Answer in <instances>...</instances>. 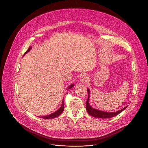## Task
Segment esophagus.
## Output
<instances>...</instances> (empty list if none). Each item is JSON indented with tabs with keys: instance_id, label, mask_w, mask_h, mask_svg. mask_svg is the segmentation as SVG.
Returning <instances> with one entry per match:
<instances>
[{
	"instance_id": "1",
	"label": "esophagus",
	"mask_w": 148,
	"mask_h": 148,
	"mask_svg": "<svg viewBox=\"0 0 148 148\" xmlns=\"http://www.w3.org/2000/svg\"><path fill=\"white\" fill-rule=\"evenodd\" d=\"M88 79V77L86 75H83L82 76V77H81V78L80 79V81L82 83H85L86 82H87Z\"/></svg>"
}]
</instances>
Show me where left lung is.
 <instances>
[{
  "mask_svg": "<svg viewBox=\"0 0 148 148\" xmlns=\"http://www.w3.org/2000/svg\"><path fill=\"white\" fill-rule=\"evenodd\" d=\"M87 91H88V97L87 100L86 101V110H87L88 113L92 116H93L95 118H103V119L111 118L112 117H114L115 116L117 115L118 114H119L122 112H123L128 107V106H127L123 109L119 110L118 111L115 112H106L102 111V110H99L97 109H95L91 106L89 103L90 97V90H89V88H87Z\"/></svg>",
  "mask_w": 148,
  "mask_h": 148,
  "instance_id": "obj_1",
  "label": "left lung"
}]
</instances>
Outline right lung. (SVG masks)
I'll list each match as a JSON object with an SVG mask.
<instances>
[{
  "instance_id": "right-lung-1",
  "label": "right lung",
  "mask_w": 148,
  "mask_h": 148,
  "mask_svg": "<svg viewBox=\"0 0 148 148\" xmlns=\"http://www.w3.org/2000/svg\"><path fill=\"white\" fill-rule=\"evenodd\" d=\"M32 48V47H30V48H29V49L26 51V52L25 53L24 55H26L28 52L30 51V50ZM73 86H74V84H71L68 87V89H70L71 88H72ZM64 99H62V105L57 110V111H56L55 112L52 113V114H49V115H44V116H38V117L39 118H43V119H52V118H56L60 114H61L62 113V112L64 111V102L63 101Z\"/></svg>"
}]
</instances>
